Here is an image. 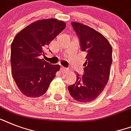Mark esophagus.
I'll use <instances>...</instances> for the list:
<instances>
[{
    "label": "esophagus",
    "instance_id": "esophagus-1",
    "mask_svg": "<svg viewBox=\"0 0 131 131\" xmlns=\"http://www.w3.org/2000/svg\"><path fill=\"white\" fill-rule=\"evenodd\" d=\"M67 68L64 67H61V71H62L65 72L66 71H67Z\"/></svg>",
    "mask_w": 131,
    "mask_h": 131
}]
</instances>
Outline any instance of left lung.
Listing matches in <instances>:
<instances>
[{
    "mask_svg": "<svg viewBox=\"0 0 131 131\" xmlns=\"http://www.w3.org/2000/svg\"><path fill=\"white\" fill-rule=\"evenodd\" d=\"M71 24L80 39L81 49L86 54V61L84 75L76 74V82L68 86V90L77 101L91 102L101 94L107 84L112 63V45L92 28L75 21Z\"/></svg>",
    "mask_w": 131,
    "mask_h": 131,
    "instance_id": "1",
    "label": "left lung"
}]
</instances>
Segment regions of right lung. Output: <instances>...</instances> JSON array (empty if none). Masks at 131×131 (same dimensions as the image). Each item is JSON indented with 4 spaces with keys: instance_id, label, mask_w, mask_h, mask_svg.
<instances>
[{
    "instance_id": "right-lung-1",
    "label": "right lung",
    "mask_w": 131,
    "mask_h": 131,
    "mask_svg": "<svg viewBox=\"0 0 131 131\" xmlns=\"http://www.w3.org/2000/svg\"><path fill=\"white\" fill-rule=\"evenodd\" d=\"M66 27L57 19L38 20L21 30L11 46L12 75L21 92L28 97L43 95L60 70L43 59V50Z\"/></svg>"
}]
</instances>
